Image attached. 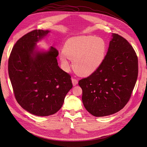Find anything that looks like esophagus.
<instances>
[{
    "label": "esophagus",
    "instance_id": "esophagus-1",
    "mask_svg": "<svg viewBox=\"0 0 147 147\" xmlns=\"http://www.w3.org/2000/svg\"><path fill=\"white\" fill-rule=\"evenodd\" d=\"M71 81H72V83H73V86H76V84L78 83V80H77V79H76L73 78V79H71Z\"/></svg>",
    "mask_w": 147,
    "mask_h": 147
}]
</instances>
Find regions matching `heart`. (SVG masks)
<instances>
[{
	"mask_svg": "<svg viewBox=\"0 0 147 147\" xmlns=\"http://www.w3.org/2000/svg\"><path fill=\"white\" fill-rule=\"evenodd\" d=\"M64 52L59 57L64 67L69 68V59L73 61V68L79 74L88 76L94 73L104 62L107 43L103 38L94 36H79L68 39Z\"/></svg>",
	"mask_w": 147,
	"mask_h": 147,
	"instance_id": "obj_1",
	"label": "heart"
}]
</instances>
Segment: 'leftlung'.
Returning a JSON list of instances; mask_svg holds the SVG:
<instances>
[{"instance_id": "obj_1", "label": "left lung", "mask_w": 147, "mask_h": 147, "mask_svg": "<svg viewBox=\"0 0 147 147\" xmlns=\"http://www.w3.org/2000/svg\"><path fill=\"white\" fill-rule=\"evenodd\" d=\"M136 53L126 39L113 33L101 65L86 78L81 79L82 102L95 117L121 110L129 101L138 74Z\"/></svg>"}]
</instances>
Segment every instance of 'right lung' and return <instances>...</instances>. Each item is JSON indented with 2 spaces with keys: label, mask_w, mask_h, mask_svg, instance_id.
<instances>
[{
  "label": "right lung",
  "mask_w": 147,
  "mask_h": 147,
  "mask_svg": "<svg viewBox=\"0 0 147 147\" xmlns=\"http://www.w3.org/2000/svg\"><path fill=\"white\" fill-rule=\"evenodd\" d=\"M49 30H34L15 44L8 60V73L18 103L30 113L48 116L56 113L73 88L71 76L61 69L58 50L38 51L36 43Z\"/></svg>",
  "instance_id": "add662e5"
}]
</instances>
